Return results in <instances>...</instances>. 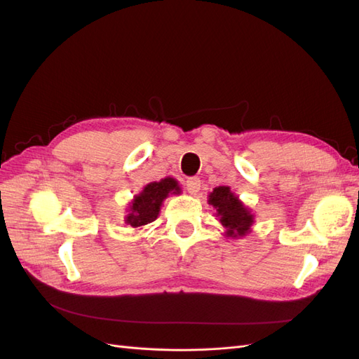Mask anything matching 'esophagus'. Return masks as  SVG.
Instances as JSON below:
<instances>
[{"label": "esophagus", "instance_id": "esophagus-1", "mask_svg": "<svg viewBox=\"0 0 359 359\" xmlns=\"http://www.w3.org/2000/svg\"><path fill=\"white\" fill-rule=\"evenodd\" d=\"M186 189L190 194H196L201 190V180L199 178H189L186 181Z\"/></svg>", "mask_w": 359, "mask_h": 359}]
</instances>
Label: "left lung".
Instances as JSON below:
<instances>
[{
  "instance_id": "obj_1",
  "label": "left lung",
  "mask_w": 359,
  "mask_h": 359,
  "mask_svg": "<svg viewBox=\"0 0 359 359\" xmlns=\"http://www.w3.org/2000/svg\"><path fill=\"white\" fill-rule=\"evenodd\" d=\"M210 205L217 210L227 236H244L253 223V215L238 201L229 187H217L210 194Z\"/></svg>"
}]
</instances>
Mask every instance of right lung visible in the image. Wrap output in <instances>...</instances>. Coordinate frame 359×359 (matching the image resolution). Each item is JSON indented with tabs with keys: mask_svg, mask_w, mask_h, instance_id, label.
I'll list each match as a JSON object with an SVG mask.
<instances>
[{
	"mask_svg": "<svg viewBox=\"0 0 359 359\" xmlns=\"http://www.w3.org/2000/svg\"><path fill=\"white\" fill-rule=\"evenodd\" d=\"M169 193H180L178 182L173 178H165L158 182H151L130 205L127 223L133 227L145 226L154 222L158 215L163 199Z\"/></svg>",
	"mask_w": 359,
	"mask_h": 359,
	"instance_id": "add662e5",
	"label": "right lung"
}]
</instances>
